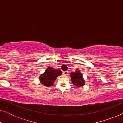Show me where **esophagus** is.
I'll return each instance as SVG.
<instances>
[{"mask_svg":"<svg viewBox=\"0 0 123 123\" xmlns=\"http://www.w3.org/2000/svg\"><path fill=\"white\" fill-rule=\"evenodd\" d=\"M63 74L64 75H68V71H64V72H63Z\"/></svg>","mask_w":123,"mask_h":123,"instance_id":"obj_1","label":"esophagus"}]
</instances>
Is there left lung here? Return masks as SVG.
<instances>
[{"label": "left lung", "instance_id": "1", "mask_svg": "<svg viewBox=\"0 0 123 123\" xmlns=\"http://www.w3.org/2000/svg\"><path fill=\"white\" fill-rule=\"evenodd\" d=\"M70 74L72 82L74 85H75L77 87H81L85 85V81L80 70L77 69L76 72H72Z\"/></svg>", "mask_w": 123, "mask_h": 123}]
</instances>
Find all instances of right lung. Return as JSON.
<instances>
[{
  "label": "right lung",
  "instance_id": "right-lung-1",
  "mask_svg": "<svg viewBox=\"0 0 123 123\" xmlns=\"http://www.w3.org/2000/svg\"><path fill=\"white\" fill-rule=\"evenodd\" d=\"M62 72L59 69H54L53 67H48L40 77V81L45 86L50 87L53 86L58 75H62Z\"/></svg>",
  "mask_w": 123,
  "mask_h": 123
}]
</instances>
